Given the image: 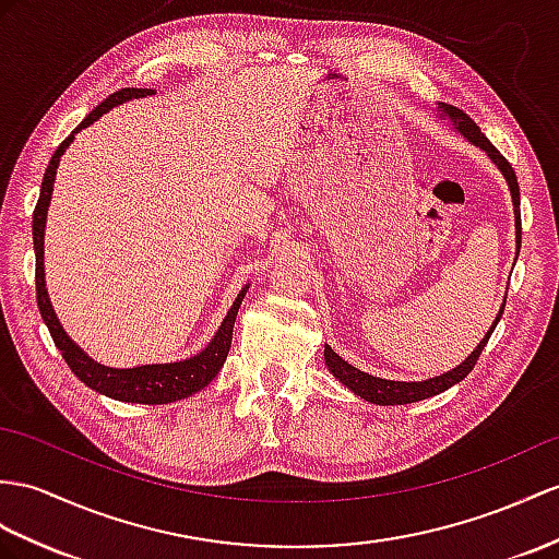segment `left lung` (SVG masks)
<instances>
[{"instance_id":"1","label":"left lung","mask_w":559,"mask_h":559,"mask_svg":"<svg viewBox=\"0 0 559 559\" xmlns=\"http://www.w3.org/2000/svg\"><path fill=\"white\" fill-rule=\"evenodd\" d=\"M439 118L451 122L453 130L457 134H462V138H465L469 144L479 146L481 152L493 160V166L500 170V175L506 177L510 197H512V211H514V241H516L514 261H516V255H520V247H522V215H520V185H516V175H514L512 166L506 160V156H502L498 148L491 142H488V138L479 130V126H476V122L467 114H462L460 108H455L451 104H439ZM506 298H502V306L498 310L493 324L488 326V332L484 334L481 342L476 344V348L457 367H453V370H448L439 377L421 379V382H393V379H382V377L367 374V372L358 370V367L348 365L344 358H338L330 346H324V365H326V370L332 372L334 379H338V382H342L348 391H353L356 396H360L367 403L405 405V403H417V401L431 399V396H437V393L455 386L457 382H462V379H465L472 372V367L476 365V360H479L484 346L488 344V338H491L496 324L502 318V310H506Z\"/></svg>"}]
</instances>
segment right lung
I'll return each mask as SVG.
<instances>
[{
  "label": "right lung",
  "mask_w": 559,
  "mask_h": 559,
  "mask_svg": "<svg viewBox=\"0 0 559 559\" xmlns=\"http://www.w3.org/2000/svg\"><path fill=\"white\" fill-rule=\"evenodd\" d=\"M152 94H156V90L126 87V90L114 92L111 97L104 99L97 108H94V111H90V116L59 144V148L53 152L49 166L45 170L43 189H39V199H37V206L33 213V243H35V289H37L39 316H43L47 330L53 338V344H57V348L61 350V356L68 362V367L73 370V374L92 391H97V393H102V396H108L114 401L163 405V403H175V401L189 399L192 393L211 384L215 374L221 372V367L229 353V346H233V326H235L243 296H247V292H249V284L237 294L235 304L229 306L225 320L221 322V326H217L215 336L206 344V348L197 353V356L185 358V360H175V362H152V365H138V367H108V365L97 362L92 356H87V353L66 334V330L57 318V312H53V308H51L49 294H47V282H45V227H47V211L51 203L53 180H57V168L61 163V156L66 154V148L71 146V142L75 140V134L80 130L90 128L92 122H97L104 114L111 111L114 106H120V104L132 102V99L152 97Z\"/></svg>",
  "instance_id": "obj_1"
}]
</instances>
